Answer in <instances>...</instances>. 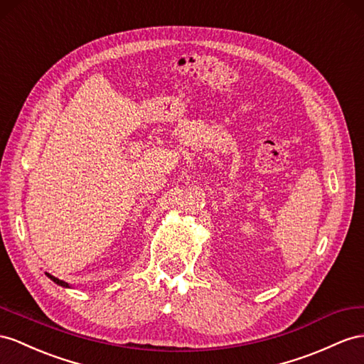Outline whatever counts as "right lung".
<instances>
[{
    "mask_svg": "<svg viewBox=\"0 0 364 364\" xmlns=\"http://www.w3.org/2000/svg\"><path fill=\"white\" fill-rule=\"evenodd\" d=\"M46 275H48L53 283H57V284H60V286H63V287H70L66 282H63V279H58L57 277H53V275H50V274H48V272H46Z\"/></svg>",
    "mask_w": 364,
    "mask_h": 364,
    "instance_id": "right-lung-1",
    "label": "right lung"
}]
</instances>
